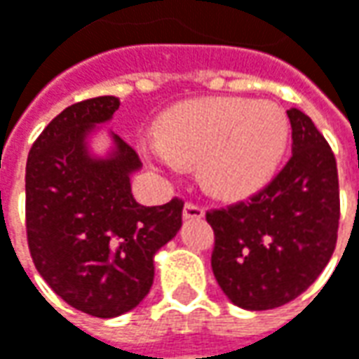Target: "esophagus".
I'll return each instance as SVG.
<instances>
[{"mask_svg": "<svg viewBox=\"0 0 359 359\" xmlns=\"http://www.w3.org/2000/svg\"><path fill=\"white\" fill-rule=\"evenodd\" d=\"M205 215V210L198 205V203H191V201H187L186 205H184V219H200Z\"/></svg>", "mask_w": 359, "mask_h": 359, "instance_id": "1", "label": "esophagus"}]
</instances>
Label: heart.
Wrapping results in <instances>:
<instances>
[{"label": "heart", "instance_id": "b5f03b06", "mask_svg": "<svg viewBox=\"0 0 359 359\" xmlns=\"http://www.w3.org/2000/svg\"><path fill=\"white\" fill-rule=\"evenodd\" d=\"M287 144V119L271 102L212 97L180 105L158 123V142L142 145L156 168L196 163L203 186L241 198L273 175Z\"/></svg>", "mask_w": 359, "mask_h": 359}]
</instances>
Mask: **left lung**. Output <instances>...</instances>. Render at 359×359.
I'll use <instances>...</instances> for the list:
<instances>
[{"instance_id":"1","label":"left lung","mask_w":359,"mask_h":359,"mask_svg":"<svg viewBox=\"0 0 359 359\" xmlns=\"http://www.w3.org/2000/svg\"><path fill=\"white\" fill-rule=\"evenodd\" d=\"M292 158L248 201L212 210V269L231 304L273 310L318 280L336 250L338 168L332 147L304 111L287 109Z\"/></svg>"}]
</instances>
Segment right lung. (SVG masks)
<instances>
[{"label":"right lung","instance_id":"add662e5","mask_svg":"<svg viewBox=\"0 0 359 359\" xmlns=\"http://www.w3.org/2000/svg\"><path fill=\"white\" fill-rule=\"evenodd\" d=\"M119 100L65 107L35 140L25 165V228L39 276L72 308L95 318L133 310L154 283V255L182 228L184 201L145 208L131 194L142 168L111 133L114 149L93 158L88 135L114 118Z\"/></svg>","mask_w":359,"mask_h":359}]
</instances>
